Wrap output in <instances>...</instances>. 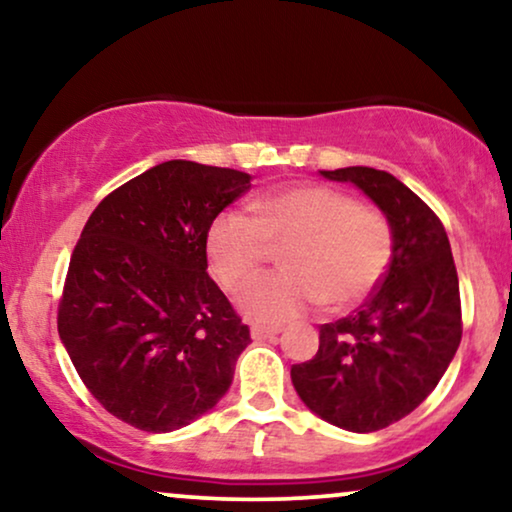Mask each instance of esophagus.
<instances>
[{"mask_svg":"<svg viewBox=\"0 0 512 512\" xmlns=\"http://www.w3.org/2000/svg\"><path fill=\"white\" fill-rule=\"evenodd\" d=\"M282 333L279 328H268V326H251V338L254 340H272Z\"/></svg>","mask_w":512,"mask_h":512,"instance_id":"obj_1","label":"esophagus"}]
</instances>
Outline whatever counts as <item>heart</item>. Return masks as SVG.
<instances>
[{
  "label": "heart",
  "mask_w": 512,
  "mask_h": 512,
  "mask_svg": "<svg viewBox=\"0 0 512 512\" xmlns=\"http://www.w3.org/2000/svg\"><path fill=\"white\" fill-rule=\"evenodd\" d=\"M207 258L226 291H240L282 249V272L261 277L240 298L258 324H286L326 300L347 310L366 300L394 258L387 216L352 195L321 184H300L251 202V216L226 209L209 223Z\"/></svg>",
  "instance_id": "heart-1"
}]
</instances>
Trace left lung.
I'll return each mask as SVG.
<instances>
[{
    "label": "left lung",
    "instance_id": "1",
    "mask_svg": "<svg viewBox=\"0 0 512 512\" xmlns=\"http://www.w3.org/2000/svg\"><path fill=\"white\" fill-rule=\"evenodd\" d=\"M359 186L394 230V258L354 314L319 328L314 359L291 380L314 415L354 433L410 415L436 389L461 342L459 279L443 223L394 174L373 167L321 172Z\"/></svg>",
    "mask_w": 512,
    "mask_h": 512
}]
</instances>
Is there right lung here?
Wrapping results in <instances>:
<instances>
[{
	"instance_id": "1",
	"label": "right lung",
	"mask_w": 512,
	"mask_h": 512,
	"mask_svg": "<svg viewBox=\"0 0 512 512\" xmlns=\"http://www.w3.org/2000/svg\"><path fill=\"white\" fill-rule=\"evenodd\" d=\"M251 188L247 172L167 160L111 191L83 226L58 333L104 410L167 433L212 410L249 326L207 275V228Z\"/></svg>"
}]
</instances>
